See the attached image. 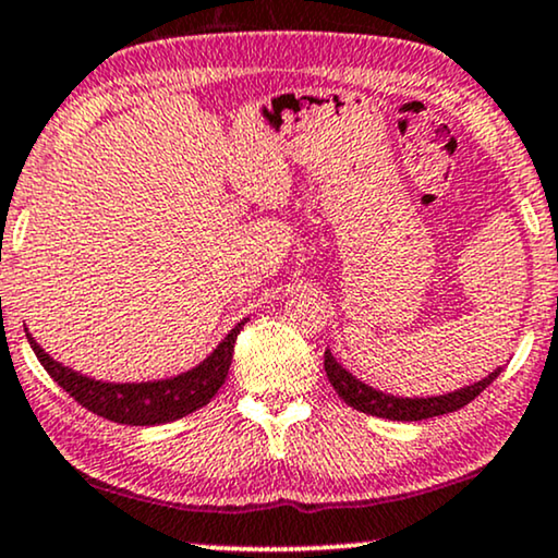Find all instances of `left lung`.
I'll use <instances>...</instances> for the list:
<instances>
[{
	"label": "left lung",
	"instance_id": "obj_1",
	"mask_svg": "<svg viewBox=\"0 0 558 558\" xmlns=\"http://www.w3.org/2000/svg\"><path fill=\"white\" fill-rule=\"evenodd\" d=\"M325 372L330 385L335 387V392L340 395V400H345L348 405L355 408V411L379 415V418L389 421H424L434 418V415L460 411L462 405H468V402L478 398L483 389L499 377L501 368H494L486 379L475 381V385L460 387L447 395H436V398H398V395L379 392V389L355 379L351 372H345V368L335 361V355L330 351H325Z\"/></svg>",
	"mask_w": 558,
	"mask_h": 558
}]
</instances>
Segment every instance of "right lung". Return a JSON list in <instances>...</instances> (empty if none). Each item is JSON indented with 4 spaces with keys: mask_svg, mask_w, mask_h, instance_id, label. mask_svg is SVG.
I'll return each instance as SVG.
<instances>
[{
    "mask_svg": "<svg viewBox=\"0 0 558 558\" xmlns=\"http://www.w3.org/2000/svg\"><path fill=\"white\" fill-rule=\"evenodd\" d=\"M246 322V319H244ZM244 322H239L231 332L226 335L223 343L207 355L203 364H197L190 372L179 374L171 379L158 381H137V385H111V381H98L66 368L53 361L49 353L28 335L33 353L38 355L41 366L51 374V379L64 389L70 398H75L80 405L96 415L113 421V424L126 426H158L169 421L184 418L199 408L207 405L215 398L228 377L233 359V343Z\"/></svg>",
    "mask_w": 558,
    "mask_h": 558,
    "instance_id": "obj_1",
    "label": "right lung"
}]
</instances>
